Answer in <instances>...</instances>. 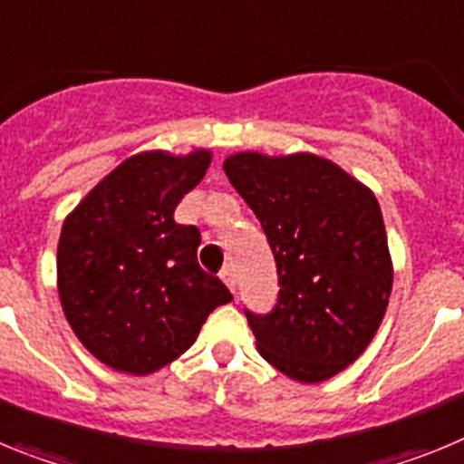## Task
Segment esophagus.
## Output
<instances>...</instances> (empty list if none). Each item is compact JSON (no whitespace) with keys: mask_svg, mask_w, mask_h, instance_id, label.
Returning a JSON list of instances; mask_svg holds the SVG:
<instances>
[{"mask_svg":"<svg viewBox=\"0 0 464 464\" xmlns=\"http://www.w3.org/2000/svg\"><path fill=\"white\" fill-rule=\"evenodd\" d=\"M220 278H223L225 285H227V288L232 290V293H235V290H237V276H235V272H232V269H229V267H225L223 272H220Z\"/></svg>","mask_w":464,"mask_h":464,"instance_id":"34e87169","label":"esophagus"}]
</instances>
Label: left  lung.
<instances>
[{
  "instance_id": "8db88e82",
  "label": "left lung",
  "mask_w": 464,
  "mask_h": 464,
  "mask_svg": "<svg viewBox=\"0 0 464 464\" xmlns=\"http://www.w3.org/2000/svg\"><path fill=\"white\" fill-rule=\"evenodd\" d=\"M260 220L278 272L272 314L246 311L260 355L299 383L353 364L383 321L392 257L374 192L314 153L241 150L223 162Z\"/></svg>"
}]
</instances>
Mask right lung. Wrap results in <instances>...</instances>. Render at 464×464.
<instances>
[{
	"mask_svg": "<svg viewBox=\"0 0 464 464\" xmlns=\"http://www.w3.org/2000/svg\"><path fill=\"white\" fill-rule=\"evenodd\" d=\"M211 150H143L76 204L57 241V293L79 342L122 374L149 376L195 343L216 306L232 302L197 262L195 225L174 208L202 181Z\"/></svg>",
	"mask_w": 464,
	"mask_h": 464,
	"instance_id": "1",
	"label": "right lung"
}]
</instances>
